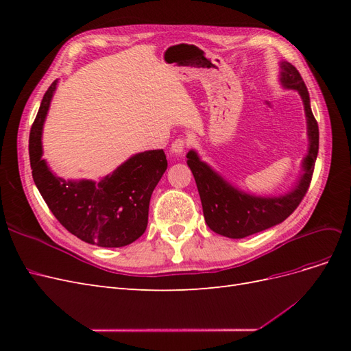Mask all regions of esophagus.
<instances>
[{"label":"esophagus","mask_w":351,"mask_h":351,"mask_svg":"<svg viewBox=\"0 0 351 351\" xmlns=\"http://www.w3.org/2000/svg\"><path fill=\"white\" fill-rule=\"evenodd\" d=\"M190 142L187 139H183V137H178V139H176L171 145V151L176 154V155H180L183 154L186 147H189Z\"/></svg>","instance_id":"1"}]
</instances>
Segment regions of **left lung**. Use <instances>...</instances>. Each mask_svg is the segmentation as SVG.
Listing matches in <instances>:
<instances>
[{
	"instance_id": "8db88e82",
	"label": "left lung",
	"mask_w": 351,
	"mask_h": 351,
	"mask_svg": "<svg viewBox=\"0 0 351 351\" xmlns=\"http://www.w3.org/2000/svg\"><path fill=\"white\" fill-rule=\"evenodd\" d=\"M281 69L284 86L299 90L303 99L311 141L309 154L304 159V174L291 193L282 197H254L239 192L212 171L206 164L200 162L193 151L187 154V164L195 177L206 224L221 236L243 239L280 224L293 214L309 190L319 149V129L311 110L309 92L299 70L290 62H282Z\"/></svg>"
}]
</instances>
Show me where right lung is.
<instances>
[{"instance_id":"add662e5","label":"right lung","mask_w":351,"mask_h":351,"mask_svg":"<svg viewBox=\"0 0 351 351\" xmlns=\"http://www.w3.org/2000/svg\"><path fill=\"white\" fill-rule=\"evenodd\" d=\"M57 80L44 95L29 136L32 177L54 217L71 234L101 247H123L139 239L147 226L155 186L168 167L162 149L132 156L99 183L66 182L42 159V125Z\"/></svg>"}]
</instances>
